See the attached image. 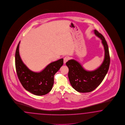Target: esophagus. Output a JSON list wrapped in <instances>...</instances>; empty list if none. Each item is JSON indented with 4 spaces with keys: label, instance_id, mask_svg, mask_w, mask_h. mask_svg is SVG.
<instances>
[{
    "label": "esophagus",
    "instance_id": "esophagus-1",
    "mask_svg": "<svg viewBox=\"0 0 125 125\" xmlns=\"http://www.w3.org/2000/svg\"><path fill=\"white\" fill-rule=\"evenodd\" d=\"M69 60V57L68 56H65L63 58V62L64 63H66V62Z\"/></svg>",
    "mask_w": 125,
    "mask_h": 125
}]
</instances>
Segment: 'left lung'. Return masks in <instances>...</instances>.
Masks as SVG:
<instances>
[{
    "label": "left lung",
    "instance_id": "left-lung-1",
    "mask_svg": "<svg viewBox=\"0 0 125 125\" xmlns=\"http://www.w3.org/2000/svg\"><path fill=\"white\" fill-rule=\"evenodd\" d=\"M94 33L101 39L105 50V57L103 63L92 71L85 70L78 62L71 59L66 62L69 69L68 78L74 89L80 93H89L95 89L103 82L109 69L110 58L109 49L103 36L96 30Z\"/></svg>",
    "mask_w": 125,
    "mask_h": 125
}]
</instances>
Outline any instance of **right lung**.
<instances>
[{"mask_svg": "<svg viewBox=\"0 0 125 125\" xmlns=\"http://www.w3.org/2000/svg\"><path fill=\"white\" fill-rule=\"evenodd\" d=\"M19 42L15 52V67L18 78L27 91L37 96L47 94L54 83V76L63 64V59L52 62L41 72H32L22 62L19 52Z\"/></svg>", "mask_w": 125, "mask_h": 125, "instance_id": "add662e5", "label": "right lung"}]
</instances>
